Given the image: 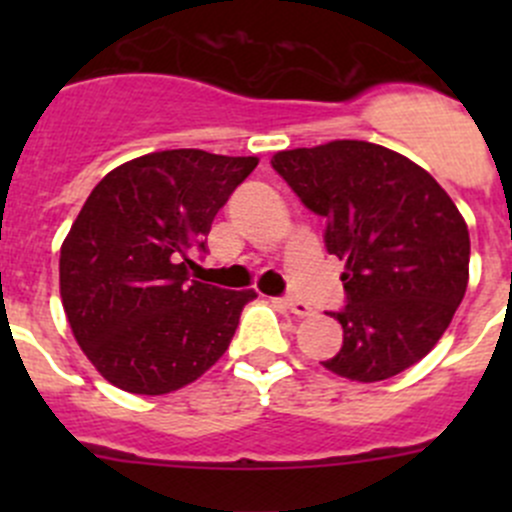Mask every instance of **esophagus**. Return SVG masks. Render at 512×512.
I'll return each mask as SVG.
<instances>
[{
	"label": "esophagus",
	"instance_id": "obj_1",
	"mask_svg": "<svg viewBox=\"0 0 512 512\" xmlns=\"http://www.w3.org/2000/svg\"><path fill=\"white\" fill-rule=\"evenodd\" d=\"M280 302L285 304L289 312H294L297 317H309L312 314V307H309L307 302H302V299H294V297H280Z\"/></svg>",
	"mask_w": 512,
	"mask_h": 512
}]
</instances>
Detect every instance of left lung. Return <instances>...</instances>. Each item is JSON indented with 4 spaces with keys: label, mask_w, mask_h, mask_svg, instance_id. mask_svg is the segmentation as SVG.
Wrapping results in <instances>:
<instances>
[{
    "label": "left lung",
    "mask_w": 512,
    "mask_h": 512,
    "mask_svg": "<svg viewBox=\"0 0 512 512\" xmlns=\"http://www.w3.org/2000/svg\"><path fill=\"white\" fill-rule=\"evenodd\" d=\"M272 168L327 220V252L347 262V304L332 312L344 342L322 364L371 384L421 361L468 287L471 237L446 190L414 160L366 141L280 151Z\"/></svg>",
    "instance_id": "1"
}]
</instances>
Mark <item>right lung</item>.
<instances>
[{"label": "right lung", "instance_id": "right-lung-1", "mask_svg": "<svg viewBox=\"0 0 512 512\" xmlns=\"http://www.w3.org/2000/svg\"><path fill=\"white\" fill-rule=\"evenodd\" d=\"M257 158L198 148L148 153L91 190L59 260L76 342L106 381L160 396L203 376L227 352L252 289L190 280V250Z\"/></svg>", "mask_w": 512, "mask_h": 512}]
</instances>
